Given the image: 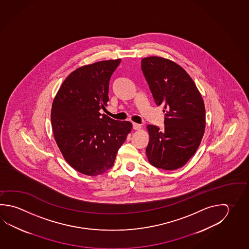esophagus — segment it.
I'll list each match as a JSON object with an SVG mask.
<instances>
[{"label":"esophagus","instance_id":"esophagus-1","mask_svg":"<svg viewBox=\"0 0 249 249\" xmlns=\"http://www.w3.org/2000/svg\"><path fill=\"white\" fill-rule=\"evenodd\" d=\"M132 128L134 130H140L141 128V125L140 124H136V123H132Z\"/></svg>","mask_w":249,"mask_h":249}]
</instances>
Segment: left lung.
Listing matches in <instances>:
<instances>
[{"label": "left lung", "mask_w": 249, "mask_h": 249, "mask_svg": "<svg viewBox=\"0 0 249 249\" xmlns=\"http://www.w3.org/2000/svg\"><path fill=\"white\" fill-rule=\"evenodd\" d=\"M141 69L155 104L163 105L164 129L148 124L146 156L155 167L174 170L184 166L204 136L205 108L202 95L183 68L169 59L148 57Z\"/></svg>", "instance_id": "1"}]
</instances>
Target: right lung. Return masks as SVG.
Returning <instances> with one entry per match:
<instances>
[{
  "mask_svg": "<svg viewBox=\"0 0 249 249\" xmlns=\"http://www.w3.org/2000/svg\"><path fill=\"white\" fill-rule=\"evenodd\" d=\"M121 59L77 68L55 96L51 121L55 141L67 162L78 172L95 177L114 165L131 131L129 121L100 113L108 101L109 80Z\"/></svg>",
  "mask_w": 249,
  "mask_h": 249,
  "instance_id": "1",
  "label": "right lung"
}]
</instances>
